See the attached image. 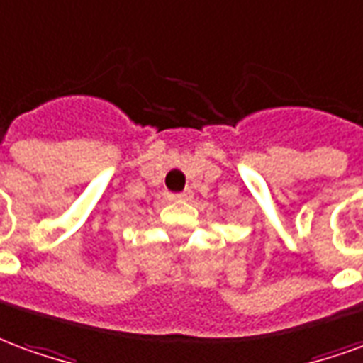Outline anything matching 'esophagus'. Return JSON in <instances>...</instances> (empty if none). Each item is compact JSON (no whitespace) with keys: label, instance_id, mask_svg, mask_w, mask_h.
Here are the masks:
<instances>
[{"label":"esophagus","instance_id":"1","mask_svg":"<svg viewBox=\"0 0 363 363\" xmlns=\"http://www.w3.org/2000/svg\"><path fill=\"white\" fill-rule=\"evenodd\" d=\"M176 199H178V201H189V199H191V191L178 193V195H176Z\"/></svg>","mask_w":363,"mask_h":363}]
</instances>
